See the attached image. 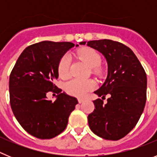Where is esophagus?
I'll return each mask as SVG.
<instances>
[{"label":"esophagus","instance_id":"obj_1","mask_svg":"<svg viewBox=\"0 0 157 157\" xmlns=\"http://www.w3.org/2000/svg\"><path fill=\"white\" fill-rule=\"evenodd\" d=\"M78 103L82 104L86 101V99H84V98H78Z\"/></svg>","mask_w":157,"mask_h":157}]
</instances>
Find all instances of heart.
<instances>
[{
  "label": "heart",
  "instance_id": "heart-1",
  "mask_svg": "<svg viewBox=\"0 0 157 157\" xmlns=\"http://www.w3.org/2000/svg\"><path fill=\"white\" fill-rule=\"evenodd\" d=\"M78 56L83 59L90 67L94 69L100 66L101 58L98 52L92 48H86L78 52ZM71 57L65 55L60 59L58 66L59 75L61 78H67L70 75ZM95 87V82L93 80H81L78 78L70 80L65 85V90L68 94L78 98H82L89 91Z\"/></svg>",
  "mask_w": 157,
  "mask_h": 157
}]
</instances>
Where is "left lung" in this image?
I'll return each mask as SVG.
<instances>
[{
	"label": "left lung",
	"instance_id": "1",
	"mask_svg": "<svg viewBox=\"0 0 157 157\" xmlns=\"http://www.w3.org/2000/svg\"><path fill=\"white\" fill-rule=\"evenodd\" d=\"M86 44L101 52L108 64L106 79L94 94L101 98L110 96L106 104L101 99L94 101L89 127L100 138L116 141L135 127L143 112L146 74L134 52L122 43L109 39L81 42Z\"/></svg>",
	"mask_w": 157,
	"mask_h": 157
}]
</instances>
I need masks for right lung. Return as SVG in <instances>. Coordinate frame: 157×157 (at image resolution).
Segmentation results:
<instances>
[{"label":"right lung","instance_id":"1","mask_svg":"<svg viewBox=\"0 0 157 157\" xmlns=\"http://www.w3.org/2000/svg\"><path fill=\"white\" fill-rule=\"evenodd\" d=\"M74 46L78 45L50 41L30 45L20 54L11 72V108L19 124L34 137L48 139L63 132L75 109L77 99L53 84L59 77L60 59ZM48 92L58 94L55 101L47 99Z\"/></svg>","mask_w":157,"mask_h":157}]
</instances>
